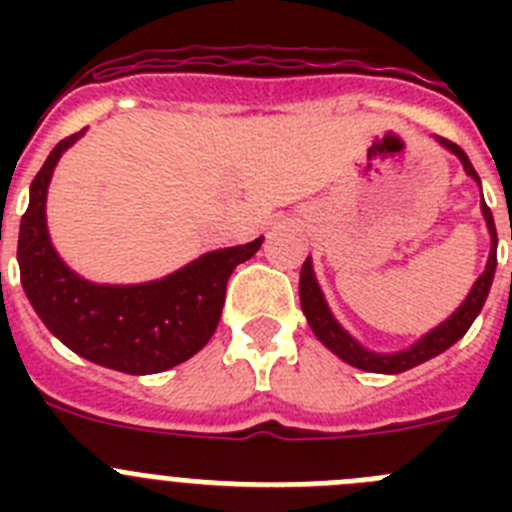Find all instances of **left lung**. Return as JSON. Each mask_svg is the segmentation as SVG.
Segmentation results:
<instances>
[{
	"label": "left lung",
	"mask_w": 512,
	"mask_h": 512,
	"mask_svg": "<svg viewBox=\"0 0 512 512\" xmlns=\"http://www.w3.org/2000/svg\"><path fill=\"white\" fill-rule=\"evenodd\" d=\"M436 140L443 148H449L454 156H459V161L464 164V171H467L474 182L479 184V176L477 171H474L472 161L467 158V153L461 151L456 143H451V140L446 138H436ZM482 215H485L487 228H490V238H492L490 259H487L485 271H482V277L474 282L472 292L467 295V300L461 302L459 310H456L449 320H443L438 328H433L431 333H425L418 343H413V346L405 348V351H397V354H374V351L361 346L359 341H354V338L348 336L346 330L338 325V320L333 318V312L328 310V302H325L323 292H320L318 279H315V274H312V261L307 259L300 271V305H302V312H305L307 323H310L312 333H315L318 341L323 343V346H328L338 359L356 366V369H364V372H374V374L408 372V369H413V366L443 354V351H446L449 346H454V343L467 333L469 325L474 323V318H477L482 305H485L487 295H490L492 279H495L497 230H495V220H492V210L485 205V200H482Z\"/></svg>",
	"instance_id": "left-lung-1"
}]
</instances>
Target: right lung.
Returning a JSON list of instances; mask_svg holds the SVG:
<instances>
[{
    "label": "right lung",
    "mask_w": 512,
    "mask_h": 512,
    "mask_svg": "<svg viewBox=\"0 0 512 512\" xmlns=\"http://www.w3.org/2000/svg\"><path fill=\"white\" fill-rule=\"evenodd\" d=\"M81 135L84 130L63 138L30 184L17 241L22 287L45 328L74 354L125 374L166 372L210 341L230 274L259 251L264 238L205 253L158 282L112 287L76 277L51 246L45 197L58 158Z\"/></svg>",
    "instance_id": "obj_1"
}]
</instances>
